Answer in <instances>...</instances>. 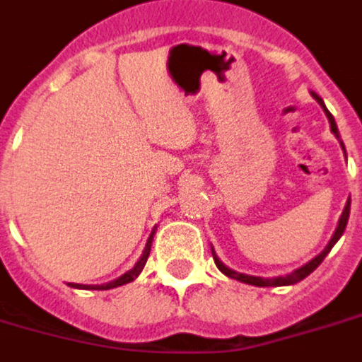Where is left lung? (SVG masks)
Returning a JSON list of instances; mask_svg holds the SVG:
<instances>
[{"label":"left lung","mask_w":362,"mask_h":362,"mask_svg":"<svg viewBox=\"0 0 362 362\" xmlns=\"http://www.w3.org/2000/svg\"><path fill=\"white\" fill-rule=\"evenodd\" d=\"M311 95H313V98H315V100L319 102L320 106H322L324 113H326V117H328V120H329V126H332V132H333V134H335V137L339 139V129H337L335 119H333V115H332V113H329V111H328V107L324 106L322 98H320L319 95H317V93H311ZM341 146H342V150H344V144L341 143ZM344 153H346V151H344ZM348 218H350V199H348V203H346L344 211H342V214H341V219H339V225H337V230H335V234H333V238H332V240H329V243H328V245H326V249H324V251L320 252V255L317 256V258H313V260H311L310 264L302 265L300 269L293 271L291 274H286V276H278V278H260V276H251V274L236 273V271L228 269L227 265H223V264H221V260H219L218 256H216L214 249H212V256H214V262H216V265H218V269L221 271V273H223V274H227L228 278H234V280H240V282H243V284H251V286H258V287H271V286H291V284H296V282H300V280H304V278L308 276V274H311V273H313V271L317 269V267H319L320 264H322V260H324V258H326V256H328V252L332 251V247L335 245V243H337V240H339V238L342 236V233H344L346 223H348Z\"/></svg>","instance_id":"obj_1"}]
</instances>
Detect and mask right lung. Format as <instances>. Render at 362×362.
<instances>
[{
  "instance_id": "1",
  "label": "right lung",
  "mask_w": 362,
  "mask_h": 362,
  "mask_svg": "<svg viewBox=\"0 0 362 362\" xmlns=\"http://www.w3.org/2000/svg\"><path fill=\"white\" fill-rule=\"evenodd\" d=\"M153 234H156V230H151L150 238H148V242H146V247H144L143 256L139 258V262L135 264L134 269H129L128 273L122 274V276L117 278V280H113V282H110V284H102V286H80V284H75V286H71V287H82V289H98V291H100V289H113V287L124 286V284L135 280V278L141 274V271H143L144 264H146V260H148V256H150V247H151V240H153Z\"/></svg>"
}]
</instances>
